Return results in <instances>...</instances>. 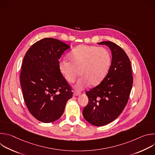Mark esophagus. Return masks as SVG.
<instances>
[{
	"label": "esophagus",
	"mask_w": 155,
	"mask_h": 155,
	"mask_svg": "<svg viewBox=\"0 0 155 155\" xmlns=\"http://www.w3.org/2000/svg\"><path fill=\"white\" fill-rule=\"evenodd\" d=\"M80 94H81V93H80V92H79V91H74V96H79V95H80Z\"/></svg>",
	"instance_id": "1"
}]
</instances>
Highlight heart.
Returning <instances> with one entry per match:
<instances>
[{"label":"heart","instance_id":"b5f03b06","mask_svg":"<svg viewBox=\"0 0 155 155\" xmlns=\"http://www.w3.org/2000/svg\"><path fill=\"white\" fill-rule=\"evenodd\" d=\"M68 58L69 61L64 59L59 62V71L69 83L74 82L79 74L81 77L75 84L78 90L90 84H99L107 75L111 62L107 49L93 45H79L72 50Z\"/></svg>","mask_w":155,"mask_h":155}]
</instances>
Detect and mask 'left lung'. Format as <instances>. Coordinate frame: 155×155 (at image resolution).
<instances>
[{
    "instance_id": "8db88e82",
    "label": "left lung",
    "mask_w": 155,
    "mask_h": 155,
    "mask_svg": "<svg viewBox=\"0 0 155 155\" xmlns=\"http://www.w3.org/2000/svg\"><path fill=\"white\" fill-rule=\"evenodd\" d=\"M112 51V63L101 83L86 93L89 99L83 108L84 119L91 124L102 126L114 121L126 105L133 83L130 60L125 51L114 42L98 43Z\"/></svg>"
}]
</instances>
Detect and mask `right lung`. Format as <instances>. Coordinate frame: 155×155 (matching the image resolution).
<instances>
[{
    "label": "right lung",
    "instance_id": "1",
    "mask_svg": "<svg viewBox=\"0 0 155 155\" xmlns=\"http://www.w3.org/2000/svg\"><path fill=\"white\" fill-rule=\"evenodd\" d=\"M70 48L53 38H45L31 47L22 64L20 83L25 104L40 121L51 123L63 114L72 98L71 87L59 68V59Z\"/></svg>",
    "mask_w": 155,
    "mask_h": 155
}]
</instances>
